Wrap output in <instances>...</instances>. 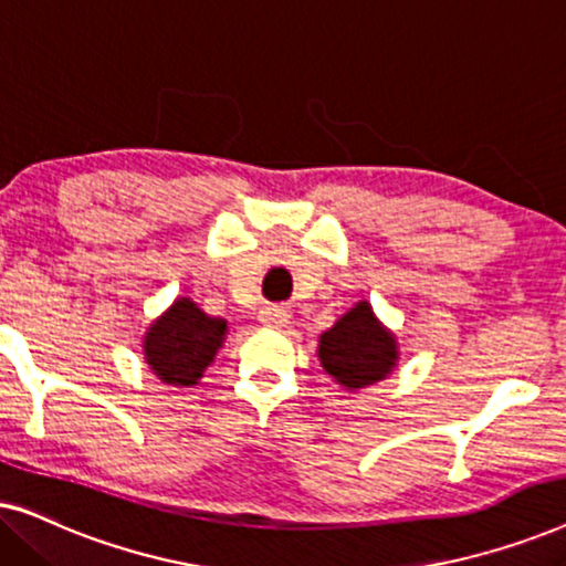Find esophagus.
I'll use <instances>...</instances> for the list:
<instances>
[{
    "instance_id": "obj_1",
    "label": "esophagus",
    "mask_w": 566,
    "mask_h": 566,
    "mask_svg": "<svg viewBox=\"0 0 566 566\" xmlns=\"http://www.w3.org/2000/svg\"><path fill=\"white\" fill-rule=\"evenodd\" d=\"M291 312L285 306H262L260 308V324L270 329H281L289 324Z\"/></svg>"
}]
</instances>
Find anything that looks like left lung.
<instances>
[{
  "label": "left lung",
  "instance_id": "1",
  "mask_svg": "<svg viewBox=\"0 0 566 566\" xmlns=\"http://www.w3.org/2000/svg\"><path fill=\"white\" fill-rule=\"evenodd\" d=\"M319 360L345 389H366L384 381L399 360L397 337L376 319L368 301H358L319 337Z\"/></svg>",
  "mask_w": 566,
  "mask_h": 566
}]
</instances>
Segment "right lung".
<instances>
[{
	"instance_id": "1",
	"label": "right lung",
	"mask_w": 566,
	"mask_h": 566,
	"mask_svg": "<svg viewBox=\"0 0 566 566\" xmlns=\"http://www.w3.org/2000/svg\"><path fill=\"white\" fill-rule=\"evenodd\" d=\"M227 337V319L208 316L192 298H177L144 335V360L169 386H192Z\"/></svg>"
}]
</instances>
